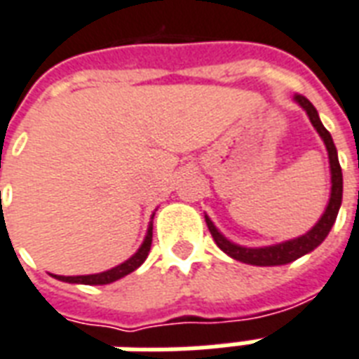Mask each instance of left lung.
Returning <instances> with one entry per match:
<instances>
[{
	"instance_id": "8db88e82",
	"label": "left lung",
	"mask_w": 359,
	"mask_h": 359,
	"mask_svg": "<svg viewBox=\"0 0 359 359\" xmlns=\"http://www.w3.org/2000/svg\"><path fill=\"white\" fill-rule=\"evenodd\" d=\"M294 100L306 110L308 118L312 121V126L316 127V131L320 133V137L323 139V142H325V148H327L329 163H331V198H329V205L327 209H325V213L321 215V219L318 220V224H316L308 233H304L301 238H297V240L280 243V245L259 247V249L241 247L232 243V241H228L226 238L215 228V224L209 220V217H205L207 228H209V232L213 236L215 243H217L224 253L230 255L232 259H236V261L240 262H245V264H253V266H280V264H287V262L297 261L302 255L314 251L316 247L320 245L321 241L327 238L329 230L335 224L337 215H339V207H341L342 201V171L341 163H339V158H337L335 142H333L329 131L320 121V116L316 112L314 104H312L306 97H302V95H294Z\"/></svg>"
}]
</instances>
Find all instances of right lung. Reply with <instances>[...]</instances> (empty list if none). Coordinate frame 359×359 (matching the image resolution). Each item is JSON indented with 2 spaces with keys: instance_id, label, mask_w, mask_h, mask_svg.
<instances>
[{
  "instance_id": "right-lung-1",
  "label": "right lung",
  "mask_w": 359,
  "mask_h": 359,
  "mask_svg": "<svg viewBox=\"0 0 359 359\" xmlns=\"http://www.w3.org/2000/svg\"><path fill=\"white\" fill-rule=\"evenodd\" d=\"M150 247H152V224L148 228V233H146L144 243L140 245V249L137 253L133 255L129 261H126L123 264L112 268V270H106V272H100V274H91V276H53L60 281H68V283H83V285H106V283H112V281L123 278V276L131 274L133 270L146 261V257L150 253Z\"/></svg>"
}]
</instances>
